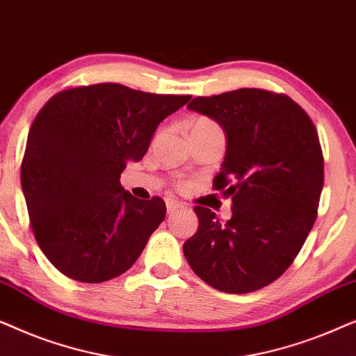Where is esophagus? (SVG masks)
<instances>
[{"label":"esophagus","mask_w":356,"mask_h":356,"mask_svg":"<svg viewBox=\"0 0 356 356\" xmlns=\"http://www.w3.org/2000/svg\"><path fill=\"white\" fill-rule=\"evenodd\" d=\"M165 204H167V212L168 213L177 212L178 209L183 207V204L179 202V201H177V199H167V201H165Z\"/></svg>","instance_id":"esophagus-1"}]
</instances>
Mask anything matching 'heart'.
Wrapping results in <instances>:
<instances>
[{"label":"heart","mask_w":356,"mask_h":356,"mask_svg":"<svg viewBox=\"0 0 356 356\" xmlns=\"http://www.w3.org/2000/svg\"><path fill=\"white\" fill-rule=\"evenodd\" d=\"M194 129H220V128H218V126L213 123L212 120H209V118H197L196 121H194L191 131H194Z\"/></svg>","instance_id":"heart-1"}]
</instances>
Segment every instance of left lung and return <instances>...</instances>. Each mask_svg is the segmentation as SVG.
<instances>
[{
	"label": "left lung",
	"mask_w": 356,
	"mask_h": 356,
	"mask_svg": "<svg viewBox=\"0 0 356 356\" xmlns=\"http://www.w3.org/2000/svg\"><path fill=\"white\" fill-rule=\"evenodd\" d=\"M189 110L216 120L227 152L213 189L232 201L220 222L196 206L197 232L183 245L191 269L225 293H251L289 269L305 245L324 184L313 121L284 94L238 89L196 97Z\"/></svg>",
	"instance_id": "1"
}]
</instances>
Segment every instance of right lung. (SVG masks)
<instances>
[{
    "instance_id": "right-lung-1",
    "label": "right lung",
    "mask_w": 356,
    "mask_h": 356,
    "mask_svg": "<svg viewBox=\"0 0 356 356\" xmlns=\"http://www.w3.org/2000/svg\"><path fill=\"white\" fill-rule=\"evenodd\" d=\"M191 95H160L105 82L58 92L29 131L21 184L35 240L61 274L100 284L129 269L163 222V199L124 191L129 160Z\"/></svg>"
}]
</instances>
